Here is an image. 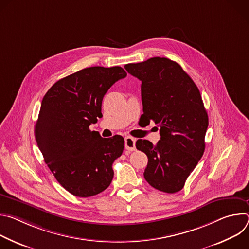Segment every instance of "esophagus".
<instances>
[{
	"mask_svg": "<svg viewBox=\"0 0 249 249\" xmlns=\"http://www.w3.org/2000/svg\"><path fill=\"white\" fill-rule=\"evenodd\" d=\"M125 149L128 151L136 150V139L132 137H125Z\"/></svg>",
	"mask_w": 249,
	"mask_h": 249,
	"instance_id": "34e87169",
	"label": "esophagus"
}]
</instances>
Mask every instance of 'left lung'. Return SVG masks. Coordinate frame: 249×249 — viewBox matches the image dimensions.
<instances>
[{
    "label": "left lung",
    "instance_id": "obj_1",
    "mask_svg": "<svg viewBox=\"0 0 249 249\" xmlns=\"http://www.w3.org/2000/svg\"><path fill=\"white\" fill-rule=\"evenodd\" d=\"M125 69L142 82L145 122L160 128L156 146L142 139L136 143L148 157L145 179L160 191L178 192L205 151L209 119L200 91L181 66L167 58L154 57Z\"/></svg>",
    "mask_w": 249,
    "mask_h": 249
}]
</instances>
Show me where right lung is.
<instances>
[{"mask_svg": "<svg viewBox=\"0 0 249 249\" xmlns=\"http://www.w3.org/2000/svg\"><path fill=\"white\" fill-rule=\"evenodd\" d=\"M126 76L118 66L86 68L56 82L42 99L35 140L55 178L71 194L90 197L112 181V163L122 155L124 139L102 138L89 125L102 116L104 94Z\"/></svg>", "mask_w": 249, "mask_h": 249, "instance_id": "obj_1", "label": "right lung"}]
</instances>
